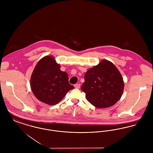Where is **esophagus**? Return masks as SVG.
I'll list each match as a JSON object with an SVG mask.
<instances>
[{"instance_id":"34e87169","label":"esophagus","mask_w":153,"mask_h":153,"mask_svg":"<svg viewBox=\"0 0 153 153\" xmlns=\"http://www.w3.org/2000/svg\"><path fill=\"white\" fill-rule=\"evenodd\" d=\"M74 86V87L77 88V89H79L80 88V84H76Z\"/></svg>"}]
</instances>
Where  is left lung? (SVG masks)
I'll use <instances>...</instances> for the list:
<instances>
[{
  "instance_id": "left-lung-1",
  "label": "left lung",
  "mask_w": 153,
  "mask_h": 153,
  "mask_svg": "<svg viewBox=\"0 0 153 153\" xmlns=\"http://www.w3.org/2000/svg\"><path fill=\"white\" fill-rule=\"evenodd\" d=\"M81 90L88 101L97 108L114 105L121 97L124 89L122 75L117 67L108 60L89 69L85 74Z\"/></svg>"
}]
</instances>
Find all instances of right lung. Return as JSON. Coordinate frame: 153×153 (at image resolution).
<instances>
[{
    "mask_svg": "<svg viewBox=\"0 0 153 153\" xmlns=\"http://www.w3.org/2000/svg\"><path fill=\"white\" fill-rule=\"evenodd\" d=\"M30 85L36 98L49 105L57 104L74 88L69 82L68 74L60 70V65L51 56H46L38 62L31 77Z\"/></svg>",
    "mask_w": 153,
    "mask_h": 153,
    "instance_id": "right-lung-1",
    "label": "right lung"
}]
</instances>
